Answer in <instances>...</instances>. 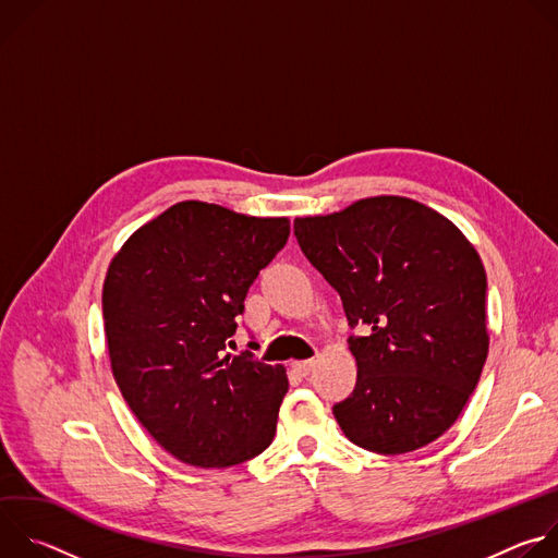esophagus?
Here are the masks:
<instances>
[{"label": "esophagus", "mask_w": 558, "mask_h": 558, "mask_svg": "<svg viewBox=\"0 0 558 558\" xmlns=\"http://www.w3.org/2000/svg\"><path fill=\"white\" fill-rule=\"evenodd\" d=\"M313 366H315V360H302V362H293V364H291V368H293L298 375H302V377L308 375Z\"/></svg>", "instance_id": "esophagus-1"}]
</instances>
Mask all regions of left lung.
I'll return each instance as SVG.
<instances>
[{
    "label": "left lung",
    "instance_id": "left-lung-1",
    "mask_svg": "<svg viewBox=\"0 0 558 558\" xmlns=\"http://www.w3.org/2000/svg\"><path fill=\"white\" fill-rule=\"evenodd\" d=\"M308 263L340 293L357 381L333 407L360 448L402 454L441 437L463 411L488 357L486 269L439 211L373 196L293 220Z\"/></svg>",
    "mask_w": 558,
    "mask_h": 558
}]
</instances>
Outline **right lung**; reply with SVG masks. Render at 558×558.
Returning a JSON list of instances; mask_svg holds the SVG:
<instances>
[{
    "label": "right lung",
    "mask_w": 558,
    "mask_h": 558,
    "mask_svg": "<svg viewBox=\"0 0 558 558\" xmlns=\"http://www.w3.org/2000/svg\"><path fill=\"white\" fill-rule=\"evenodd\" d=\"M287 238V218L183 201L136 229L108 267L112 375L143 428L183 463L229 468L276 435L284 366L227 347L250 287Z\"/></svg>",
    "instance_id": "right-lung-1"
}]
</instances>
